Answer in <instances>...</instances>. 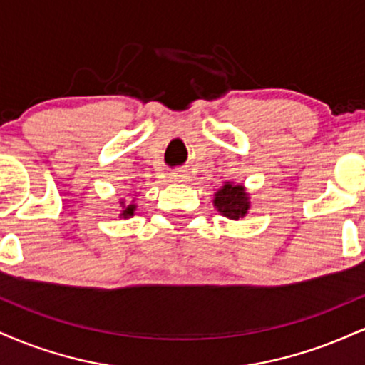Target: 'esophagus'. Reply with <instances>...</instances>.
I'll list each match as a JSON object with an SVG mask.
<instances>
[{"instance_id": "1", "label": "esophagus", "mask_w": 365, "mask_h": 365, "mask_svg": "<svg viewBox=\"0 0 365 365\" xmlns=\"http://www.w3.org/2000/svg\"><path fill=\"white\" fill-rule=\"evenodd\" d=\"M171 180H173V182H187V177L180 173H171Z\"/></svg>"}]
</instances>
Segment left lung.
<instances>
[{"mask_svg":"<svg viewBox=\"0 0 365 365\" xmlns=\"http://www.w3.org/2000/svg\"><path fill=\"white\" fill-rule=\"evenodd\" d=\"M212 204L221 215L228 220H240L250 209L249 194L245 192L244 185H233L232 182H226L223 187L215 194Z\"/></svg>","mask_w":365,"mask_h":365,"instance_id":"8db88e82","label":"left lung"}]
</instances>
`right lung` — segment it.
Wrapping results in <instances>:
<instances>
[{"mask_svg": "<svg viewBox=\"0 0 365 365\" xmlns=\"http://www.w3.org/2000/svg\"><path fill=\"white\" fill-rule=\"evenodd\" d=\"M120 206H121L120 217H125V220H127V217H130V216H133V212H135V209H137V204H133V200L130 204H127L123 199H121Z\"/></svg>", "mask_w": 365, "mask_h": 365, "instance_id": "right-lung-1", "label": "right lung"}]
</instances>
